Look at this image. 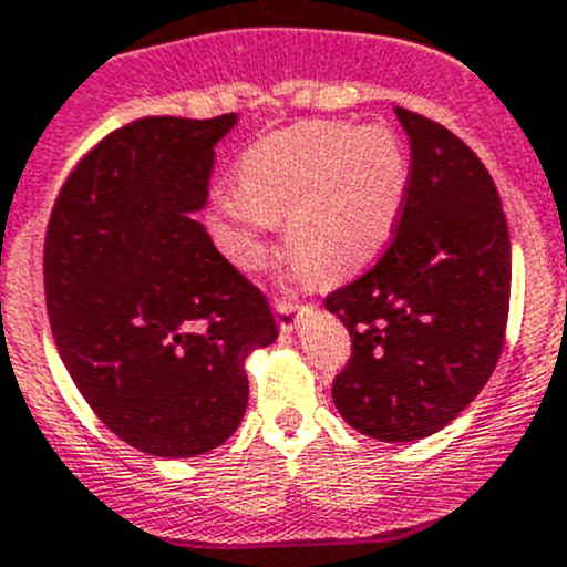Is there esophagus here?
Here are the masks:
<instances>
[{
  "mask_svg": "<svg viewBox=\"0 0 567 567\" xmlns=\"http://www.w3.org/2000/svg\"><path fill=\"white\" fill-rule=\"evenodd\" d=\"M274 310H277L279 330H282V332H293L296 327H299V313L305 308H301V305H293V301H288V299H279L277 305H274Z\"/></svg>",
  "mask_w": 567,
  "mask_h": 567,
  "instance_id": "obj_1",
  "label": "esophagus"
}]
</instances>
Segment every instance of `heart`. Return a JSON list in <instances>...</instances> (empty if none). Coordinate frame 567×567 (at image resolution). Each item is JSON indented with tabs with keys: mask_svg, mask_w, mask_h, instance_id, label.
<instances>
[{
	"mask_svg": "<svg viewBox=\"0 0 567 567\" xmlns=\"http://www.w3.org/2000/svg\"><path fill=\"white\" fill-rule=\"evenodd\" d=\"M409 195V158L385 125L308 120L254 142L215 224L231 259L254 271L266 235L288 215V251L305 282L361 271L391 240Z\"/></svg>",
	"mask_w": 567,
	"mask_h": 567,
	"instance_id": "obj_1",
	"label": "heart"
}]
</instances>
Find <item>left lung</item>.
Instances as JSON below:
<instances>
[{
    "label": "left lung",
    "mask_w": 567,
    "mask_h": 567,
    "mask_svg": "<svg viewBox=\"0 0 567 567\" xmlns=\"http://www.w3.org/2000/svg\"><path fill=\"white\" fill-rule=\"evenodd\" d=\"M394 114L411 142L394 240L324 308L352 338V358L332 383L338 414L380 442H414L451 425L495 372L512 248L481 158L427 116Z\"/></svg>",
    "instance_id": "left-lung-1"
}]
</instances>
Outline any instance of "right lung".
<instances>
[{
    "mask_svg": "<svg viewBox=\"0 0 567 567\" xmlns=\"http://www.w3.org/2000/svg\"><path fill=\"white\" fill-rule=\"evenodd\" d=\"M237 114L142 116L69 173L44 240L52 338L111 433L158 458L215 451L243 422L246 358L277 341L266 296L195 220Z\"/></svg>",
    "mask_w": 567,
    "mask_h": 567,
    "instance_id": "add662e5",
    "label": "right lung"
}]
</instances>
